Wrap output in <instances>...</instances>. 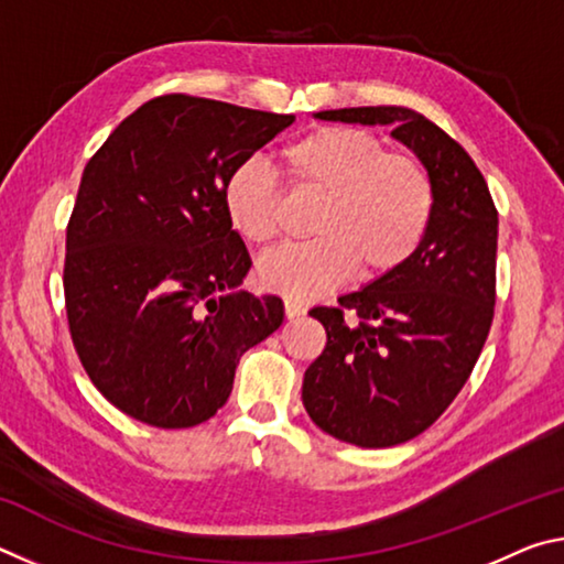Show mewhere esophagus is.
Listing matches in <instances>:
<instances>
[{
    "label": "esophagus",
    "mask_w": 564,
    "mask_h": 564,
    "mask_svg": "<svg viewBox=\"0 0 564 564\" xmlns=\"http://www.w3.org/2000/svg\"><path fill=\"white\" fill-rule=\"evenodd\" d=\"M283 311H285V318H289V321L305 316V305H303V303H299V301H291V299H285V303H283Z\"/></svg>",
    "instance_id": "obj_1"
}]
</instances>
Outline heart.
Returning a JSON list of instances; mask_svg holds the SVG:
<instances>
[{
    "label": "heart",
    "instance_id": "obj_1",
    "mask_svg": "<svg viewBox=\"0 0 564 564\" xmlns=\"http://www.w3.org/2000/svg\"><path fill=\"white\" fill-rule=\"evenodd\" d=\"M281 169L295 191L321 196L311 216L316 238L263 256V289L291 301H313L352 273L376 281L413 259L431 228L435 186L423 161L388 151L376 133L321 127L281 149ZM228 224L248 243L279 234L281 191L265 169L243 161L224 181Z\"/></svg>",
    "mask_w": 564,
    "mask_h": 564
}]
</instances>
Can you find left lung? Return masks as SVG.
<instances>
[{"instance_id": "8db88e82", "label": "left lung", "mask_w": 564, "mask_h": 564, "mask_svg": "<svg viewBox=\"0 0 564 564\" xmlns=\"http://www.w3.org/2000/svg\"><path fill=\"white\" fill-rule=\"evenodd\" d=\"M316 119L393 127L435 186L433 221L413 259L340 295L338 308L311 311L328 336L303 376L311 420L358 447L400 445L445 413L488 340L498 208L470 154L423 113L352 107L318 111Z\"/></svg>"}]
</instances>
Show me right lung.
Masks as SVG:
<instances>
[{
	"label": "right lung",
	"mask_w": 564,
	"mask_h": 564,
	"mask_svg": "<svg viewBox=\"0 0 564 564\" xmlns=\"http://www.w3.org/2000/svg\"><path fill=\"white\" fill-rule=\"evenodd\" d=\"M293 121L166 94L89 159L66 226V321L91 383L121 413L166 431L214 417L243 352L283 323L279 295L236 291L251 256L221 191Z\"/></svg>",
	"instance_id": "add662e5"
}]
</instances>
